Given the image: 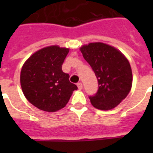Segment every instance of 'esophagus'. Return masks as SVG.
<instances>
[{
    "label": "esophagus",
    "mask_w": 153,
    "mask_h": 153,
    "mask_svg": "<svg viewBox=\"0 0 153 153\" xmlns=\"http://www.w3.org/2000/svg\"><path fill=\"white\" fill-rule=\"evenodd\" d=\"M77 86H78V88H79V90H82V82H78V83H77Z\"/></svg>",
    "instance_id": "1"
}]
</instances>
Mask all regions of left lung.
<instances>
[{"instance_id":"1","label":"left lung","mask_w":153,"mask_h":153,"mask_svg":"<svg viewBox=\"0 0 153 153\" xmlns=\"http://www.w3.org/2000/svg\"><path fill=\"white\" fill-rule=\"evenodd\" d=\"M80 50L98 79L97 93L89 96L91 104L102 110L116 107L132 87L133 74L128 59L121 51L102 43H91Z\"/></svg>"}]
</instances>
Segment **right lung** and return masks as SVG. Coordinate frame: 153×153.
Instances as JSON below:
<instances>
[{
	"label": "right lung",
	"instance_id": "right-lung-1",
	"mask_svg": "<svg viewBox=\"0 0 153 153\" xmlns=\"http://www.w3.org/2000/svg\"><path fill=\"white\" fill-rule=\"evenodd\" d=\"M69 49L58 46L44 48L25 62L20 72L23 93L33 105L48 112H55L67 105L78 87L69 81V74L62 65Z\"/></svg>",
	"mask_w": 153,
	"mask_h": 153
}]
</instances>
